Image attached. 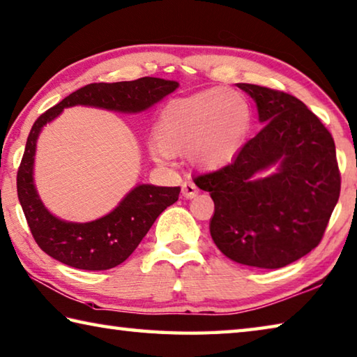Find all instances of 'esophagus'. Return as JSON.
<instances>
[{"mask_svg": "<svg viewBox=\"0 0 357 357\" xmlns=\"http://www.w3.org/2000/svg\"><path fill=\"white\" fill-rule=\"evenodd\" d=\"M198 193V187L195 185L192 181H184L183 184V197L184 198H193Z\"/></svg>", "mask_w": 357, "mask_h": 357, "instance_id": "obj_1", "label": "esophagus"}]
</instances>
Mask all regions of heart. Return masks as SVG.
Instances as JSON below:
<instances>
[{
	"instance_id": "b5f03b06",
	"label": "heart",
	"mask_w": 357,
	"mask_h": 357,
	"mask_svg": "<svg viewBox=\"0 0 357 357\" xmlns=\"http://www.w3.org/2000/svg\"><path fill=\"white\" fill-rule=\"evenodd\" d=\"M249 123V102L232 88L206 89L172 100L158 116L153 156L167 160L170 153L187 151L199 169H218L241 150Z\"/></svg>"
}]
</instances>
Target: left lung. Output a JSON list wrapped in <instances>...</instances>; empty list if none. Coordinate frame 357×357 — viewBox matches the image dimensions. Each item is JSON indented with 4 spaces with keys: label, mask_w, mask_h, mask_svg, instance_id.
<instances>
[{
    "label": "left lung",
    "mask_w": 357,
    "mask_h": 357,
    "mask_svg": "<svg viewBox=\"0 0 357 357\" xmlns=\"http://www.w3.org/2000/svg\"><path fill=\"white\" fill-rule=\"evenodd\" d=\"M264 127L232 162L195 179L211 192V235L240 264L277 269L322 241L340 195L336 145L320 119L283 91L238 83ZM279 164L274 175L256 174Z\"/></svg>",
    "instance_id": "obj_1"
}]
</instances>
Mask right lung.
<instances>
[{"mask_svg":"<svg viewBox=\"0 0 357 357\" xmlns=\"http://www.w3.org/2000/svg\"><path fill=\"white\" fill-rule=\"evenodd\" d=\"M178 88V82L142 77L131 82L89 83L49 108L33 122L17 173V192L31 234L49 257L77 269L105 271L123 263L135 252L153 222L178 201L179 187L137 185L113 212L91 222H68L46 211L33 185V155L43 125L63 108L88 105L121 113H139L150 108Z\"/></svg>","mask_w":357,"mask_h":357,"instance_id":"1","label":"right lung"}]
</instances>
